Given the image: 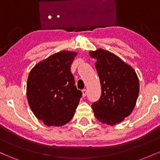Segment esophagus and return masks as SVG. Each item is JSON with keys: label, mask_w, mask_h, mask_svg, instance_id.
<instances>
[{"label": "esophagus", "mask_w": 160, "mask_h": 160, "mask_svg": "<svg viewBox=\"0 0 160 160\" xmlns=\"http://www.w3.org/2000/svg\"><path fill=\"white\" fill-rule=\"evenodd\" d=\"M82 96L85 97L86 95V94H87V90H86V89H83L82 90Z\"/></svg>", "instance_id": "esophagus-1"}]
</instances>
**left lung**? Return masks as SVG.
<instances>
[{"label": "left lung", "instance_id": "obj_1", "mask_svg": "<svg viewBox=\"0 0 160 160\" xmlns=\"http://www.w3.org/2000/svg\"><path fill=\"white\" fill-rule=\"evenodd\" d=\"M102 86V95L92 104L95 117L108 125L120 123L131 114L139 93L138 76L131 66L109 51H90Z\"/></svg>", "mask_w": 160, "mask_h": 160}]
</instances>
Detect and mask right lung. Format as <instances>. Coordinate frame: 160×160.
<instances>
[{
    "mask_svg": "<svg viewBox=\"0 0 160 160\" xmlns=\"http://www.w3.org/2000/svg\"><path fill=\"white\" fill-rule=\"evenodd\" d=\"M76 55L60 51L37 64L29 73L28 102L37 118L47 126H64L74 117L82 96L71 71Z\"/></svg>",
    "mask_w": 160,
    "mask_h": 160,
    "instance_id": "right-lung-1",
    "label": "right lung"
}]
</instances>
